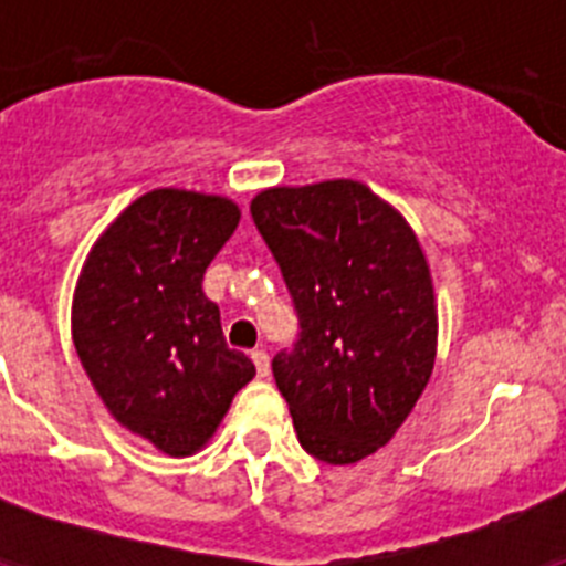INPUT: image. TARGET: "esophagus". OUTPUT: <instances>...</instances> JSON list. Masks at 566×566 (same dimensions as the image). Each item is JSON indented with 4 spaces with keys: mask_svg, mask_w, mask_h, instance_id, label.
<instances>
[{
    "mask_svg": "<svg viewBox=\"0 0 566 566\" xmlns=\"http://www.w3.org/2000/svg\"><path fill=\"white\" fill-rule=\"evenodd\" d=\"M252 363L254 368H258V377H269V354L263 352V348H254Z\"/></svg>",
    "mask_w": 566,
    "mask_h": 566,
    "instance_id": "34e87169",
    "label": "esophagus"
}]
</instances>
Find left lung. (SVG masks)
Returning a JSON list of instances; mask_svg holds the SVG:
<instances>
[{
  "mask_svg": "<svg viewBox=\"0 0 566 566\" xmlns=\"http://www.w3.org/2000/svg\"><path fill=\"white\" fill-rule=\"evenodd\" d=\"M252 218L292 294L300 334L274 354L300 444L354 464L391 442L431 379V269L402 214L359 181L263 189Z\"/></svg>",
  "mask_w": 566,
  "mask_h": 566,
  "instance_id": "obj_1",
  "label": "left lung"
}]
</instances>
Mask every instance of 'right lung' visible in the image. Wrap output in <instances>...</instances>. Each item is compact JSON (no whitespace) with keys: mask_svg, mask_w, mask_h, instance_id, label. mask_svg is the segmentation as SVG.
I'll return each instance as SVG.
<instances>
[{"mask_svg":"<svg viewBox=\"0 0 566 566\" xmlns=\"http://www.w3.org/2000/svg\"><path fill=\"white\" fill-rule=\"evenodd\" d=\"M238 221L227 198L153 189L109 223L78 277L73 343L90 382L127 431L169 457L203 448L254 377L201 289Z\"/></svg>","mask_w":566,"mask_h":566,"instance_id":"obj_1","label":"right lung"}]
</instances>
